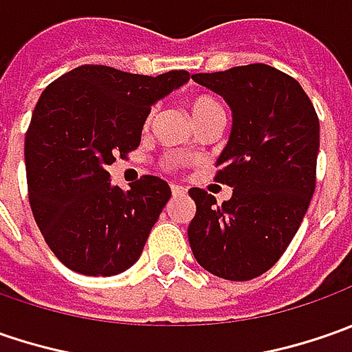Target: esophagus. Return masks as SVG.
I'll list each match as a JSON object with an SVG mask.
<instances>
[{"instance_id":"34e87169","label":"esophagus","mask_w":352,"mask_h":352,"mask_svg":"<svg viewBox=\"0 0 352 352\" xmlns=\"http://www.w3.org/2000/svg\"><path fill=\"white\" fill-rule=\"evenodd\" d=\"M170 190H172V196L174 197L186 196V188H182V186H176V184H172V186H170Z\"/></svg>"}]
</instances>
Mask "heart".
<instances>
[{"label":"heart","instance_id":"heart-1","mask_svg":"<svg viewBox=\"0 0 352 352\" xmlns=\"http://www.w3.org/2000/svg\"><path fill=\"white\" fill-rule=\"evenodd\" d=\"M190 111H192V117H194L196 121H199V119L208 117L210 113L221 111V105L215 102V100L208 98V96H199L196 100H192V103H190Z\"/></svg>","mask_w":352,"mask_h":352}]
</instances>
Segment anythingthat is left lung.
<instances>
[{"label":"left lung","instance_id":"left-lung-1","mask_svg":"<svg viewBox=\"0 0 352 352\" xmlns=\"http://www.w3.org/2000/svg\"><path fill=\"white\" fill-rule=\"evenodd\" d=\"M221 96L233 116L215 180L231 199L192 188L196 215L188 241L199 266L225 280L264 274L288 249L316 190L319 119L304 88L266 64L192 74Z\"/></svg>","mask_w":352,"mask_h":352}]
</instances>
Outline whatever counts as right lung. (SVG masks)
<instances>
[{
  "label": "right lung",
  "mask_w": 352,
  "mask_h": 352,
  "mask_svg": "<svg viewBox=\"0 0 352 352\" xmlns=\"http://www.w3.org/2000/svg\"><path fill=\"white\" fill-rule=\"evenodd\" d=\"M190 80L86 64L48 86L25 135L34 221L56 258L86 276H116L139 261L170 199L168 184L142 176L123 192L109 180L117 155L141 144L151 107Z\"/></svg>",
  "instance_id": "add662e5"
}]
</instances>
